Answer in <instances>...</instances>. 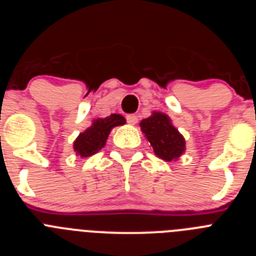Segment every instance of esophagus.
<instances>
[{
    "mask_svg": "<svg viewBox=\"0 0 256 256\" xmlns=\"http://www.w3.org/2000/svg\"><path fill=\"white\" fill-rule=\"evenodd\" d=\"M126 122L130 124H132V126H134V124H137V122H138V118H137V115L130 114L126 115Z\"/></svg>",
    "mask_w": 256,
    "mask_h": 256,
    "instance_id": "obj_1",
    "label": "esophagus"
}]
</instances>
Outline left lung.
<instances>
[{
	"instance_id": "left-lung-1",
	"label": "left lung",
	"mask_w": 256,
	"mask_h": 256,
	"mask_svg": "<svg viewBox=\"0 0 256 256\" xmlns=\"http://www.w3.org/2000/svg\"><path fill=\"white\" fill-rule=\"evenodd\" d=\"M142 132L152 146L154 152L165 162L178 159L184 152V138L170 119L162 112H154L140 123Z\"/></svg>"
}]
</instances>
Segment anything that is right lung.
Listing matches in <instances>:
<instances>
[{"instance_id": "add662e5", "label": "right lung", "mask_w": 256, "mask_h": 256, "mask_svg": "<svg viewBox=\"0 0 256 256\" xmlns=\"http://www.w3.org/2000/svg\"><path fill=\"white\" fill-rule=\"evenodd\" d=\"M126 123L123 115L112 114L102 119L94 120L92 126L78 136L74 141V150L82 158L92 156L105 146L110 130L116 126Z\"/></svg>"}]
</instances>
